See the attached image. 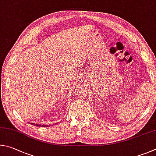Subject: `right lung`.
Wrapping results in <instances>:
<instances>
[{"label":"right lung","mask_w":156,"mask_h":156,"mask_svg":"<svg viewBox=\"0 0 156 156\" xmlns=\"http://www.w3.org/2000/svg\"><path fill=\"white\" fill-rule=\"evenodd\" d=\"M31 125H35V126H38V127H45L46 126V125H38V124H35V123H31ZM46 127H48V125H46Z\"/></svg>","instance_id":"add662e5"}]
</instances>
